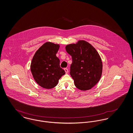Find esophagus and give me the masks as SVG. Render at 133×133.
Here are the masks:
<instances>
[{"mask_svg":"<svg viewBox=\"0 0 133 133\" xmlns=\"http://www.w3.org/2000/svg\"><path fill=\"white\" fill-rule=\"evenodd\" d=\"M64 71H65L66 74H67L68 73V69L67 68H64Z\"/></svg>","mask_w":133,"mask_h":133,"instance_id":"obj_1","label":"esophagus"}]
</instances>
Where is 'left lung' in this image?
Returning a JSON list of instances; mask_svg holds the SVG:
<instances>
[{
  "label": "left lung",
  "mask_w": 133,
  "mask_h": 133,
  "mask_svg": "<svg viewBox=\"0 0 133 133\" xmlns=\"http://www.w3.org/2000/svg\"><path fill=\"white\" fill-rule=\"evenodd\" d=\"M65 48L72 56L70 74L75 86L82 91L93 87L100 80L102 73V62L98 52L84 40L67 45Z\"/></svg>",
  "instance_id": "left-lung-1"
}]
</instances>
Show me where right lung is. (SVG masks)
Returning <instances> with one entry per match:
<instances>
[{"label": "right lung", "mask_w": 133, "mask_h": 133, "mask_svg": "<svg viewBox=\"0 0 133 133\" xmlns=\"http://www.w3.org/2000/svg\"><path fill=\"white\" fill-rule=\"evenodd\" d=\"M59 45L46 42L36 52L32 60L31 71L35 81L45 89L55 87L59 79L65 74L60 67V60L56 54Z\"/></svg>", "instance_id": "obj_1"}]
</instances>
